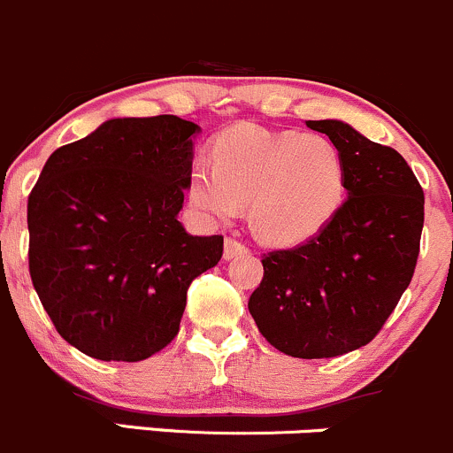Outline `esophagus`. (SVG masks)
<instances>
[{"instance_id":"1","label":"esophagus","mask_w":453,"mask_h":453,"mask_svg":"<svg viewBox=\"0 0 453 453\" xmlns=\"http://www.w3.org/2000/svg\"><path fill=\"white\" fill-rule=\"evenodd\" d=\"M250 250L244 242L235 240V237H226L225 240V257L226 259H233V257H240V255H246V252Z\"/></svg>"}]
</instances>
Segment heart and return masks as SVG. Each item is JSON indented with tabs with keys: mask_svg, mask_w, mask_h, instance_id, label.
Masks as SVG:
<instances>
[{
	"mask_svg": "<svg viewBox=\"0 0 453 453\" xmlns=\"http://www.w3.org/2000/svg\"><path fill=\"white\" fill-rule=\"evenodd\" d=\"M189 198L220 220L252 201V225L264 240H309L334 218L345 198V159L324 134L237 125L213 142V166L189 170Z\"/></svg>",
	"mask_w": 453,
	"mask_h": 453,
	"instance_id": "1",
	"label": "heart"
}]
</instances>
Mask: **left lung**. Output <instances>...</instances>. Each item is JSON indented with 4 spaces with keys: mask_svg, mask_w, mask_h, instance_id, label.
Listing matches in <instances>:
<instances>
[{
    "mask_svg": "<svg viewBox=\"0 0 453 453\" xmlns=\"http://www.w3.org/2000/svg\"><path fill=\"white\" fill-rule=\"evenodd\" d=\"M306 125L342 150L348 201L309 242L264 255L248 311L280 352L333 358L372 342L411 285L426 201L395 149L342 120Z\"/></svg>",
    "mask_w": 453,
    "mask_h": 453,
    "instance_id": "8db88e82",
    "label": "left lung"
}]
</instances>
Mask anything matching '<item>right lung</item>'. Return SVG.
Returning a JSON list of instances; mask_svg holds the SVG:
<instances>
[{"instance_id":"right-lung-1","label":"right lung","mask_w":453,"mask_h":453,"mask_svg":"<svg viewBox=\"0 0 453 453\" xmlns=\"http://www.w3.org/2000/svg\"><path fill=\"white\" fill-rule=\"evenodd\" d=\"M198 125L173 114L111 119L56 149L27 196L30 276L65 342L135 363L177 337L188 287L225 237H194L177 213Z\"/></svg>"}]
</instances>
